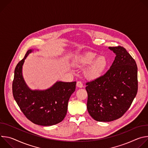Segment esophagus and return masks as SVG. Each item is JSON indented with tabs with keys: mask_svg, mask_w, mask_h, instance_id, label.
<instances>
[{
	"mask_svg": "<svg viewBox=\"0 0 148 148\" xmlns=\"http://www.w3.org/2000/svg\"><path fill=\"white\" fill-rule=\"evenodd\" d=\"M77 87L78 88H82L83 87V84L81 81H77Z\"/></svg>",
	"mask_w": 148,
	"mask_h": 148,
	"instance_id": "1",
	"label": "esophagus"
}]
</instances>
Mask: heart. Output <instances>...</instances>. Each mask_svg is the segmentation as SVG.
<instances>
[{
	"mask_svg": "<svg viewBox=\"0 0 148 148\" xmlns=\"http://www.w3.org/2000/svg\"><path fill=\"white\" fill-rule=\"evenodd\" d=\"M75 64L79 66L89 65L84 73L86 77L90 79H95L99 78L107 68L108 61L105 57L98 56L92 52H88L77 57L75 59Z\"/></svg>",
	"mask_w": 148,
	"mask_h": 148,
	"instance_id": "heart-1",
	"label": "heart"
}]
</instances>
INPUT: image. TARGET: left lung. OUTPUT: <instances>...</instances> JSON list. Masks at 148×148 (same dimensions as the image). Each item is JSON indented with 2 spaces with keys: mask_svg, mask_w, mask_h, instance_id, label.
Wrapping results in <instances>:
<instances>
[{
  "mask_svg": "<svg viewBox=\"0 0 148 148\" xmlns=\"http://www.w3.org/2000/svg\"><path fill=\"white\" fill-rule=\"evenodd\" d=\"M116 55L103 75L86 83L87 110L97 121L110 122L121 118L132 103L138 91L136 63L121 46L110 47Z\"/></svg>",
  "mask_w": 148,
  "mask_h": 148,
  "instance_id": "left-lung-1",
  "label": "left lung"
}]
</instances>
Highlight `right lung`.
<instances>
[{
    "instance_id": "obj_1",
    "label": "right lung",
    "mask_w": 148,
    "mask_h": 148,
    "mask_svg": "<svg viewBox=\"0 0 148 148\" xmlns=\"http://www.w3.org/2000/svg\"><path fill=\"white\" fill-rule=\"evenodd\" d=\"M33 50H29L15 68L12 84L13 97L31 122L41 126L54 125L65 118L69 100L75 90L76 82L57 81L46 90H31L24 79L22 69L26 57Z\"/></svg>"
}]
</instances>
